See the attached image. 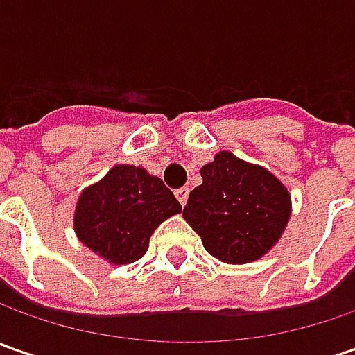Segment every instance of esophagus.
<instances>
[{
	"mask_svg": "<svg viewBox=\"0 0 355 355\" xmlns=\"http://www.w3.org/2000/svg\"><path fill=\"white\" fill-rule=\"evenodd\" d=\"M175 198H178V201H180L182 205H185V203H187V198H189V187H180V189H175Z\"/></svg>",
	"mask_w": 355,
	"mask_h": 355,
	"instance_id": "34e87169",
	"label": "esophagus"
}]
</instances>
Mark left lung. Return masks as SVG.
Returning <instances> with one entry per match:
<instances>
[{
	"mask_svg": "<svg viewBox=\"0 0 355 355\" xmlns=\"http://www.w3.org/2000/svg\"><path fill=\"white\" fill-rule=\"evenodd\" d=\"M198 185L184 207L205 251L215 259L243 265L272 249L291 217V196L265 168L251 166L231 152L217 154L201 168Z\"/></svg>",
	"mask_w": 355,
	"mask_h": 355,
	"instance_id": "1",
	"label": "left lung"
}]
</instances>
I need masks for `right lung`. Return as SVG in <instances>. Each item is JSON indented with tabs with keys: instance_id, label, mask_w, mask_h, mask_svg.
Wrapping results in <instances>:
<instances>
[{
	"instance_id": "add662e5",
	"label": "right lung",
	"mask_w": 355,
	"mask_h": 355,
	"mask_svg": "<svg viewBox=\"0 0 355 355\" xmlns=\"http://www.w3.org/2000/svg\"><path fill=\"white\" fill-rule=\"evenodd\" d=\"M182 211L164 182L142 168L114 166L85 189L75 211V231L90 251L112 265L142 259L162 221Z\"/></svg>"
}]
</instances>
